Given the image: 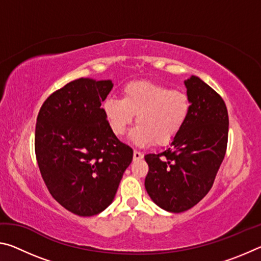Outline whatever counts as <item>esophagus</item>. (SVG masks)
Wrapping results in <instances>:
<instances>
[{
	"mask_svg": "<svg viewBox=\"0 0 261 261\" xmlns=\"http://www.w3.org/2000/svg\"><path fill=\"white\" fill-rule=\"evenodd\" d=\"M143 156H144V154L141 153V152H139V151H134V160H140V159H143Z\"/></svg>",
	"mask_w": 261,
	"mask_h": 261,
	"instance_id": "obj_1",
	"label": "esophagus"
}]
</instances>
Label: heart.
<instances>
[{
  "label": "heart",
  "instance_id": "b5f03b06",
  "mask_svg": "<svg viewBox=\"0 0 261 261\" xmlns=\"http://www.w3.org/2000/svg\"><path fill=\"white\" fill-rule=\"evenodd\" d=\"M191 102L185 92L149 82L129 84L123 98H109L103 103L106 120L113 134L121 137L134 122L130 140L139 147H146L154 140L159 145L173 141L187 123Z\"/></svg>",
  "mask_w": 261,
  "mask_h": 261
}]
</instances>
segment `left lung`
I'll list each match as a JSON object with an SVG mask.
<instances>
[{"mask_svg":"<svg viewBox=\"0 0 261 261\" xmlns=\"http://www.w3.org/2000/svg\"><path fill=\"white\" fill-rule=\"evenodd\" d=\"M191 109L170 146L146 154L145 189L162 210L180 213L197 205L214 183L224 159L229 118L222 98L199 77L184 81Z\"/></svg>","mask_w":261,"mask_h":261,"instance_id":"1","label":"left lung"}]
</instances>
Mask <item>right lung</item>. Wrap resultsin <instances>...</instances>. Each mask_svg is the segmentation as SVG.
Wrapping results in <instances>:
<instances>
[{"label":"right lung","mask_w":261,"mask_h":261,"mask_svg":"<svg viewBox=\"0 0 261 261\" xmlns=\"http://www.w3.org/2000/svg\"><path fill=\"white\" fill-rule=\"evenodd\" d=\"M112 81L79 78L41 106L35 155L53 198L73 214L92 216L112 204L134 151L106 120L103 102Z\"/></svg>","instance_id":"right-lung-1"}]
</instances>
